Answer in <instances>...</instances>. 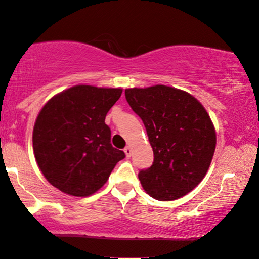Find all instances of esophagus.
<instances>
[{
	"instance_id": "obj_1",
	"label": "esophagus",
	"mask_w": 259,
	"mask_h": 259,
	"mask_svg": "<svg viewBox=\"0 0 259 259\" xmlns=\"http://www.w3.org/2000/svg\"><path fill=\"white\" fill-rule=\"evenodd\" d=\"M123 152H125L127 158L131 157V147L130 146H126L125 148H123Z\"/></svg>"
}]
</instances>
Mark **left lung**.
I'll return each instance as SVG.
<instances>
[{
  "instance_id": "8db88e82",
  "label": "left lung",
  "mask_w": 259,
  "mask_h": 259,
  "mask_svg": "<svg viewBox=\"0 0 259 259\" xmlns=\"http://www.w3.org/2000/svg\"><path fill=\"white\" fill-rule=\"evenodd\" d=\"M125 95L153 148V164L138 175L144 190L162 201L185 196L203 180L214 153L207 112L192 95L162 84L130 88Z\"/></svg>"
}]
</instances>
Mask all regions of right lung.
<instances>
[{"instance_id": "obj_1", "label": "right lung", "mask_w": 259, "mask_h": 259, "mask_svg": "<svg viewBox=\"0 0 259 259\" xmlns=\"http://www.w3.org/2000/svg\"><path fill=\"white\" fill-rule=\"evenodd\" d=\"M120 88L75 86L41 109L33 131L35 159L45 178L62 192L87 197L104 186L123 151L111 144L105 118Z\"/></svg>"}]
</instances>
